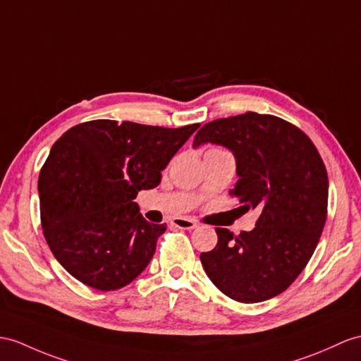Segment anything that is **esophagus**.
<instances>
[{"mask_svg": "<svg viewBox=\"0 0 361 361\" xmlns=\"http://www.w3.org/2000/svg\"><path fill=\"white\" fill-rule=\"evenodd\" d=\"M171 225L176 228H180V230H192V228L197 226V222L195 219H188V217H174L171 221Z\"/></svg>", "mask_w": 361, "mask_h": 361, "instance_id": "1", "label": "esophagus"}]
</instances>
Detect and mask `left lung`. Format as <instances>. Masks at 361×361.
Listing matches in <instances>:
<instances>
[{
	"label": "left lung",
	"instance_id": "left-lung-1",
	"mask_svg": "<svg viewBox=\"0 0 361 361\" xmlns=\"http://www.w3.org/2000/svg\"><path fill=\"white\" fill-rule=\"evenodd\" d=\"M205 142L234 153L239 180L230 196L260 216L250 233L216 228L217 245L200 254L202 267L233 300H268L293 285L320 240L328 216L326 166L300 128L272 114L211 121L192 147Z\"/></svg>",
	"mask_w": 361,
	"mask_h": 361
}]
</instances>
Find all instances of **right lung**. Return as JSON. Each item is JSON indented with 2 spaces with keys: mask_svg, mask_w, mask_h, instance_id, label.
I'll return each mask as SVG.
<instances>
[{
  "mask_svg": "<svg viewBox=\"0 0 361 361\" xmlns=\"http://www.w3.org/2000/svg\"><path fill=\"white\" fill-rule=\"evenodd\" d=\"M197 128L96 119L56 140L39 173V211L49 248L68 274L114 291L147 268L166 226L147 222L133 200L159 185Z\"/></svg>",
  "mask_w": 361,
  "mask_h": 361,
  "instance_id": "1",
  "label": "right lung"
}]
</instances>
